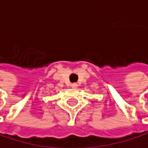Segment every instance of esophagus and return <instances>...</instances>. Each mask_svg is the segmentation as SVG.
Listing matches in <instances>:
<instances>
[{
	"instance_id": "obj_1",
	"label": "esophagus",
	"mask_w": 148,
	"mask_h": 148,
	"mask_svg": "<svg viewBox=\"0 0 148 148\" xmlns=\"http://www.w3.org/2000/svg\"><path fill=\"white\" fill-rule=\"evenodd\" d=\"M70 86H71L72 88H77V86H78V85H77L76 83H72V84H71V85H70Z\"/></svg>"
}]
</instances>
